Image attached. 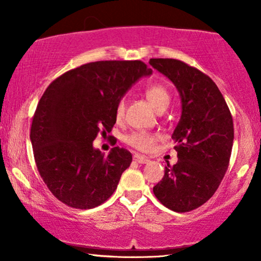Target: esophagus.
<instances>
[{
    "label": "esophagus",
    "mask_w": 261,
    "mask_h": 261,
    "mask_svg": "<svg viewBox=\"0 0 261 261\" xmlns=\"http://www.w3.org/2000/svg\"><path fill=\"white\" fill-rule=\"evenodd\" d=\"M134 161L137 162V163H140V164H145V163H148V162H149L148 158H146L145 155L139 154V153L134 154Z\"/></svg>",
    "instance_id": "obj_1"
}]
</instances>
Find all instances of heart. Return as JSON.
I'll use <instances>...</instances> for the list:
<instances>
[{
    "instance_id": "1",
    "label": "heart",
    "mask_w": 261,
    "mask_h": 261,
    "mask_svg": "<svg viewBox=\"0 0 261 261\" xmlns=\"http://www.w3.org/2000/svg\"><path fill=\"white\" fill-rule=\"evenodd\" d=\"M146 98L151 103V106L157 110L158 113L164 112L167 109L170 103V94L168 89L162 85H153L149 86L146 89ZM125 112V100L121 99L119 100V103L116 104L115 108V118L118 120L124 116ZM127 145H130L131 147L140 149V151H148L153 147L154 142L157 141V136L154 134L145 133V131H135V133L130 134L126 136Z\"/></svg>"
}]
</instances>
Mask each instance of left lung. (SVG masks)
I'll use <instances>...</instances> for the list:
<instances>
[{
    "instance_id": "obj_1",
    "label": "left lung",
    "mask_w": 261,
    "mask_h": 261,
    "mask_svg": "<svg viewBox=\"0 0 261 261\" xmlns=\"http://www.w3.org/2000/svg\"><path fill=\"white\" fill-rule=\"evenodd\" d=\"M149 65L175 86L181 101L172 135L178 162L173 167L167 163L153 193L166 207L188 212L214 195L228 168L232 115L216 83L197 68L174 59H151Z\"/></svg>"
}]
</instances>
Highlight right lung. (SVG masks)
I'll return each instance as SVG.
<instances>
[{
    "instance_id": "obj_1",
    "label": "right lung",
    "mask_w": 261,
    "mask_h": 261,
    "mask_svg": "<svg viewBox=\"0 0 261 261\" xmlns=\"http://www.w3.org/2000/svg\"><path fill=\"white\" fill-rule=\"evenodd\" d=\"M152 70L142 61H97L68 71L50 83L33 116L31 141L40 176L56 199L87 210L116 190L133 155L93 147L116 122L115 108L128 89Z\"/></svg>"
}]
</instances>
